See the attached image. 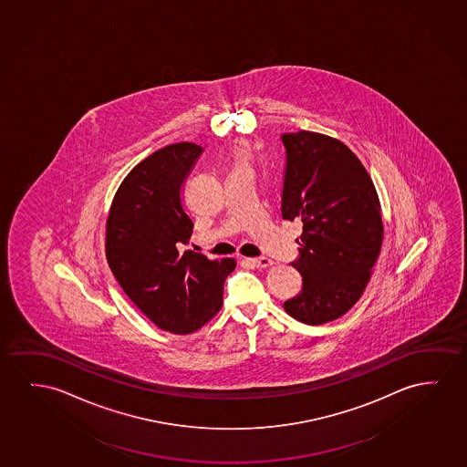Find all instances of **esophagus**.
Masks as SVG:
<instances>
[{"label": "esophagus", "mask_w": 467, "mask_h": 467, "mask_svg": "<svg viewBox=\"0 0 467 467\" xmlns=\"http://www.w3.org/2000/svg\"><path fill=\"white\" fill-rule=\"evenodd\" d=\"M248 263L253 265V267H269L274 264V261L270 259V257L261 256V257H251L248 259Z\"/></svg>", "instance_id": "34e87169"}]
</instances>
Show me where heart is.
Listing matches in <instances>:
<instances>
[{"label": "heart", "mask_w": 467, "mask_h": 467, "mask_svg": "<svg viewBox=\"0 0 467 467\" xmlns=\"http://www.w3.org/2000/svg\"><path fill=\"white\" fill-rule=\"evenodd\" d=\"M235 157H237V163L242 166V168H244L246 166V163H248V149L246 147H238L237 150H235Z\"/></svg>", "instance_id": "1"}]
</instances>
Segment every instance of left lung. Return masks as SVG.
<instances>
[{
	"mask_svg": "<svg viewBox=\"0 0 467 467\" xmlns=\"http://www.w3.org/2000/svg\"><path fill=\"white\" fill-rule=\"evenodd\" d=\"M286 150L283 219L303 223L299 295L285 301L289 316L322 325L344 316L371 276L382 244L379 198L354 151L337 139L312 131L282 134Z\"/></svg>",
	"mask_w": 467,
	"mask_h": 467,
	"instance_id": "left-lung-1",
	"label": "left lung"
}]
</instances>
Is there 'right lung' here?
<instances>
[{
	"mask_svg": "<svg viewBox=\"0 0 467 467\" xmlns=\"http://www.w3.org/2000/svg\"><path fill=\"white\" fill-rule=\"evenodd\" d=\"M203 147L166 145L121 182L107 217L106 256L132 303L158 328L189 335L223 307V282L235 259L187 250L193 223L184 184Z\"/></svg>",
	"mask_w": 467,
	"mask_h": 467,
	"instance_id": "right-lung-1",
	"label": "right lung"
}]
</instances>
